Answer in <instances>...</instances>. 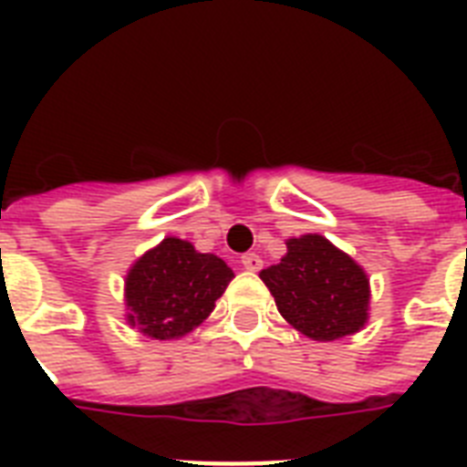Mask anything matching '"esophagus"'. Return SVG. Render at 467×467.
<instances>
[{
    "mask_svg": "<svg viewBox=\"0 0 467 467\" xmlns=\"http://www.w3.org/2000/svg\"><path fill=\"white\" fill-rule=\"evenodd\" d=\"M240 264L247 271H259V269H262V256H259V254H242Z\"/></svg>",
    "mask_w": 467,
    "mask_h": 467,
    "instance_id": "obj_1",
    "label": "esophagus"
}]
</instances>
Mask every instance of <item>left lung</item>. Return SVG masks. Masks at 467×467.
<instances>
[{"label":"left lung","mask_w":467,"mask_h":467,"mask_svg":"<svg viewBox=\"0 0 467 467\" xmlns=\"http://www.w3.org/2000/svg\"><path fill=\"white\" fill-rule=\"evenodd\" d=\"M259 278L285 322L307 339H344L368 322V274L322 234L285 240L284 259L264 269Z\"/></svg>","instance_id":"1"}]
</instances>
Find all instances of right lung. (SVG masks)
Returning <instances> with one entry per match:
<instances>
[{"label":"right lung","instance_id":"right-lung-1","mask_svg":"<svg viewBox=\"0 0 467 467\" xmlns=\"http://www.w3.org/2000/svg\"><path fill=\"white\" fill-rule=\"evenodd\" d=\"M234 274L220 256L191 242L164 237L126 274V322L148 339H182L215 307Z\"/></svg>","mask_w":467,"mask_h":467}]
</instances>
